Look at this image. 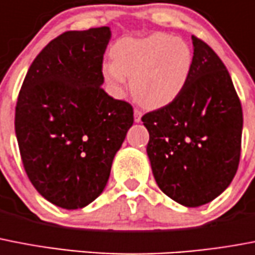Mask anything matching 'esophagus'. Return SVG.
I'll use <instances>...</instances> for the list:
<instances>
[{
	"label": "esophagus",
	"mask_w": 255,
	"mask_h": 255,
	"mask_svg": "<svg viewBox=\"0 0 255 255\" xmlns=\"http://www.w3.org/2000/svg\"><path fill=\"white\" fill-rule=\"evenodd\" d=\"M140 118H142V112L139 109H134V121L140 122Z\"/></svg>",
	"instance_id": "esophagus-1"
}]
</instances>
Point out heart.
Masks as SVG:
<instances>
[{"label":"heart","mask_w":255,"mask_h":255,"mask_svg":"<svg viewBox=\"0 0 255 255\" xmlns=\"http://www.w3.org/2000/svg\"><path fill=\"white\" fill-rule=\"evenodd\" d=\"M111 56L113 63L104 64L103 75L112 92L121 95L129 76L133 96L150 109L178 99L193 64L189 44L166 32L120 39L112 47Z\"/></svg>","instance_id":"heart-1"}]
</instances>
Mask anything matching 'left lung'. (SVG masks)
<instances>
[{"label": "left lung", "instance_id": "1", "mask_svg": "<svg viewBox=\"0 0 255 255\" xmlns=\"http://www.w3.org/2000/svg\"><path fill=\"white\" fill-rule=\"evenodd\" d=\"M188 83L172 103L142 117L155 182L179 204L196 208L233 180L241 154L242 108L215 51L192 35Z\"/></svg>", "mask_w": 255, "mask_h": 255}]
</instances>
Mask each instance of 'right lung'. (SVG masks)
I'll list each match as a JSON object with an SVG mask.
<instances>
[{
  "label": "right lung",
  "instance_id": "add662e5",
  "mask_svg": "<svg viewBox=\"0 0 255 255\" xmlns=\"http://www.w3.org/2000/svg\"><path fill=\"white\" fill-rule=\"evenodd\" d=\"M108 26L67 31L28 68L15 107L24 171L42 196L64 209L101 195L112 163L133 125V108L105 93Z\"/></svg>",
  "mask_w": 255,
  "mask_h": 255
}]
</instances>
